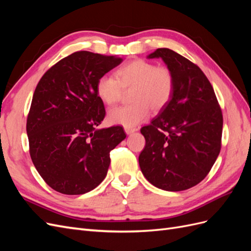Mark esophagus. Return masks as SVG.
I'll return each mask as SVG.
<instances>
[{
	"instance_id": "1",
	"label": "esophagus",
	"mask_w": 251,
	"mask_h": 251,
	"mask_svg": "<svg viewBox=\"0 0 251 251\" xmlns=\"http://www.w3.org/2000/svg\"><path fill=\"white\" fill-rule=\"evenodd\" d=\"M137 130H138L137 127H125V132H126L127 135H130V134L136 132Z\"/></svg>"
}]
</instances>
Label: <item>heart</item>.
Instances as JSON below:
<instances>
[{
    "label": "heart",
    "instance_id": "obj_1",
    "mask_svg": "<svg viewBox=\"0 0 251 251\" xmlns=\"http://www.w3.org/2000/svg\"><path fill=\"white\" fill-rule=\"evenodd\" d=\"M175 78L171 69L137 58L121 66L115 78L102 75L97 79L96 93L108 105L117 103L124 90H130L132 103L110 110L108 120L112 125L133 127L146 120L150 110L159 112L169 103L174 93Z\"/></svg>",
    "mask_w": 251,
    "mask_h": 251
}]
</instances>
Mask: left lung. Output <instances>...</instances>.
<instances>
[{"mask_svg": "<svg viewBox=\"0 0 251 251\" xmlns=\"http://www.w3.org/2000/svg\"><path fill=\"white\" fill-rule=\"evenodd\" d=\"M159 57L174 74V93L158 116L141 127L146 147L139 165L154 186L180 192L198 184L216 162L223 116L215 91L198 66L168 48L148 55Z\"/></svg>", "mask_w": 251, "mask_h": 251, "instance_id": "8db88e82", "label": "left lung"}]
</instances>
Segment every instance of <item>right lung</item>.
I'll list each match as a JSON object with an SVG mask.
<instances>
[{
	"label": "right lung",
	"mask_w": 251,
	"mask_h": 251,
	"mask_svg": "<svg viewBox=\"0 0 251 251\" xmlns=\"http://www.w3.org/2000/svg\"><path fill=\"white\" fill-rule=\"evenodd\" d=\"M123 58L89 51L60 59L37 83L27 118L30 156L54 191L82 195L107 176L110 151L126 135L123 126L97 128L104 118L96 82Z\"/></svg>",
	"instance_id": "right-lung-1"
}]
</instances>
